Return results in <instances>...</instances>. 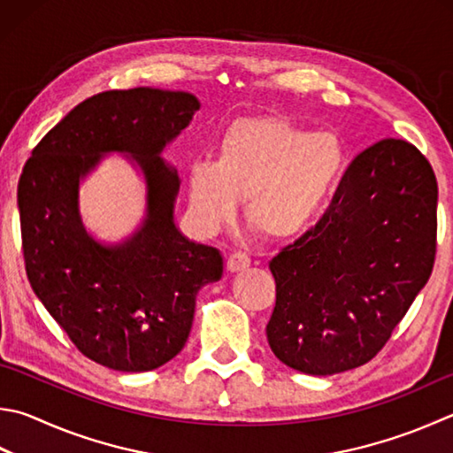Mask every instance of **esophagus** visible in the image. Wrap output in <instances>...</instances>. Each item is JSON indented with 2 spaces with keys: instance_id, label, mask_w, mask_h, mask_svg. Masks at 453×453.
<instances>
[{
  "instance_id": "34e87169",
  "label": "esophagus",
  "mask_w": 453,
  "mask_h": 453,
  "mask_svg": "<svg viewBox=\"0 0 453 453\" xmlns=\"http://www.w3.org/2000/svg\"><path fill=\"white\" fill-rule=\"evenodd\" d=\"M250 265H251L250 255L243 253V251H234L227 257V269L232 271V273H235V271H243L245 267H250Z\"/></svg>"
}]
</instances>
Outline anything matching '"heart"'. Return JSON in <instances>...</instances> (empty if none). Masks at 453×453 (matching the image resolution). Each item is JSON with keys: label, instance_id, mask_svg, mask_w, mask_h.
I'll return each mask as SVG.
<instances>
[{"label": "heart", "instance_id": "heart-1", "mask_svg": "<svg viewBox=\"0 0 453 453\" xmlns=\"http://www.w3.org/2000/svg\"><path fill=\"white\" fill-rule=\"evenodd\" d=\"M347 166V148L334 133H309L273 117L232 122L218 160H196L188 196L196 219L216 229L248 198L245 219L269 240H289L315 224Z\"/></svg>", "mask_w": 453, "mask_h": 453}]
</instances>
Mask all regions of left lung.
I'll use <instances>...</instances> for the list:
<instances>
[{"label":"left lung","instance_id":"left-lung-1","mask_svg":"<svg viewBox=\"0 0 453 453\" xmlns=\"http://www.w3.org/2000/svg\"><path fill=\"white\" fill-rule=\"evenodd\" d=\"M438 182L406 141L360 152L307 234L269 261L267 341L283 365L326 376L372 360L432 275Z\"/></svg>","mask_w":453,"mask_h":453}]
</instances>
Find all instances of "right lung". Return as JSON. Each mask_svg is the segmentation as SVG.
<instances>
[{"instance_id": "obj_1", "label": "right lung", "mask_w": 453, "mask_h": 453, "mask_svg": "<svg viewBox=\"0 0 453 453\" xmlns=\"http://www.w3.org/2000/svg\"><path fill=\"white\" fill-rule=\"evenodd\" d=\"M200 101L184 90H106L77 104L33 148L18 186L31 289L83 355L120 372L174 358L190 334L196 295L219 281L216 248L176 227L180 178L162 150ZM106 151L130 153L147 184L143 226L104 246L80 219L78 184Z\"/></svg>"}]
</instances>
